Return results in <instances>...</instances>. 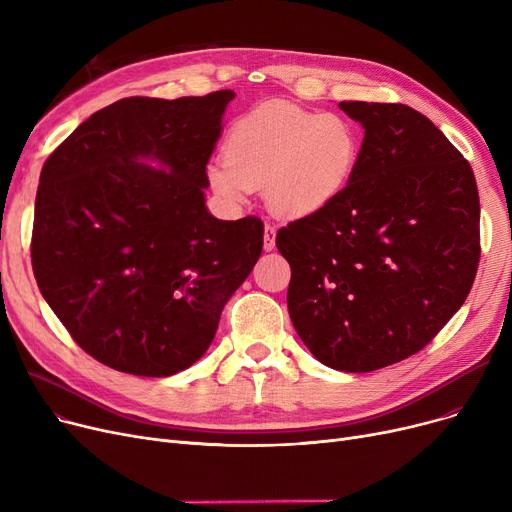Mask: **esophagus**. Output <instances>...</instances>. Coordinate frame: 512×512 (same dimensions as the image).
Masks as SVG:
<instances>
[{
  "mask_svg": "<svg viewBox=\"0 0 512 512\" xmlns=\"http://www.w3.org/2000/svg\"><path fill=\"white\" fill-rule=\"evenodd\" d=\"M263 249L265 251H274L276 249V228L267 224L263 232Z\"/></svg>",
  "mask_w": 512,
  "mask_h": 512,
  "instance_id": "obj_1",
  "label": "esophagus"
}]
</instances>
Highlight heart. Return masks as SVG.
<instances>
[{
  "mask_svg": "<svg viewBox=\"0 0 512 512\" xmlns=\"http://www.w3.org/2000/svg\"><path fill=\"white\" fill-rule=\"evenodd\" d=\"M359 153V130L346 116L276 103L234 122L224 143L226 166H211L207 176L232 203L263 188L274 213L305 218L344 191Z\"/></svg>",
  "mask_w": 512,
  "mask_h": 512,
  "instance_id": "obj_1",
  "label": "heart"
}]
</instances>
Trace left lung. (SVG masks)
<instances>
[{"mask_svg":"<svg viewBox=\"0 0 512 512\" xmlns=\"http://www.w3.org/2000/svg\"><path fill=\"white\" fill-rule=\"evenodd\" d=\"M365 128L357 170L324 209L276 234L292 326L324 365L367 373L432 342L479 263L469 161L402 103L340 101Z\"/></svg>","mask_w":512,"mask_h":512,"instance_id":"8db88e82","label":"left lung"}]
</instances>
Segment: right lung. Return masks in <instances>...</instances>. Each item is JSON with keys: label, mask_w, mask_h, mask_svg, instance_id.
<instances>
[{"label": "right lung", "mask_w": 512, "mask_h": 512, "mask_svg": "<svg viewBox=\"0 0 512 512\" xmlns=\"http://www.w3.org/2000/svg\"><path fill=\"white\" fill-rule=\"evenodd\" d=\"M232 99H120L43 164L33 272L74 342L107 367L145 378L191 367L261 255L259 218L226 222L205 207Z\"/></svg>", "instance_id": "obj_1"}]
</instances>
